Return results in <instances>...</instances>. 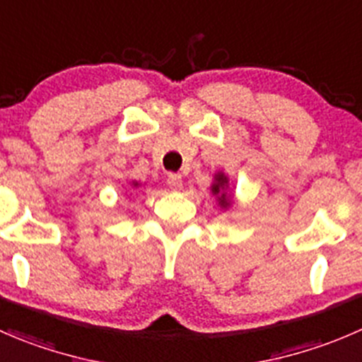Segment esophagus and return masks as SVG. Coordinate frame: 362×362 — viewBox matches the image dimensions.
<instances>
[{"label": "esophagus", "instance_id": "esophagus-1", "mask_svg": "<svg viewBox=\"0 0 362 362\" xmlns=\"http://www.w3.org/2000/svg\"><path fill=\"white\" fill-rule=\"evenodd\" d=\"M168 185H170L173 191H178L182 189V177L178 173H170L168 175Z\"/></svg>", "mask_w": 362, "mask_h": 362}]
</instances>
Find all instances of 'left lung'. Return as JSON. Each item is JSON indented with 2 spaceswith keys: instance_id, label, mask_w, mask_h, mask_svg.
<instances>
[{
  "instance_id": "8db88e82",
  "label": "left lung",
  "mask_w": 362,
  "mask_h": 362,
  "mask_svg": "<svg viewBox=\"0 0 362 362\" xmlns=\"http://www.w3.org/2000/svg\"><path fill=\"white\" fill-rule=\"evenodd\" d=\"M226 187H228V178L224 177L223 173L216 175V184L212 185V192L214 194H219V205L221 206L230 205V202H228V198H226V192H223Z\"/></svg>"
}]
</instances>
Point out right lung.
I'll list each match as a JSON object with an SVG mask.
<instances>
[{"label":"right lung","mask_w":362,"mask_h":362,"mask_svg":"<svg viewBox=\"0 0 362 362\" xmlns=\"http://www.w3.org/2000/svg\"><path fill=\"white\" fill-rule=\"evenodd\" d=\"M134 185H138V182H134Z\"/></svg>","instance_id":"1"}]
</instances>
